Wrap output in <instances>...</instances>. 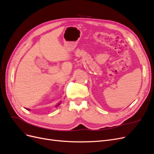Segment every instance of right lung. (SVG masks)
Listing matches in <instances>:
<instances>
[{"label":"right lung","instance_id":"right-lung-1","mask_svg":"<svg viewBox=\"0 0 154 154\" xmlns=\"http://www.w3.org/2000/svg\"><path fill=\"white\" fill-rule=\"evenodd\" d=\"M58 105H59V103H58V105H57V106H58ZM27 109V110H29V109Z\"/></svg>","mask_w":154,"mask_h":154}]
</instances>
